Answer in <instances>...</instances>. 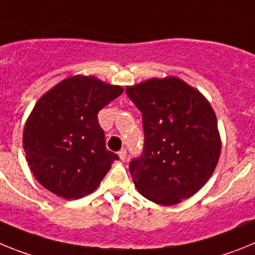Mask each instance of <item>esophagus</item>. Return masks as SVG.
Masks as SVG:
<instances>
[{"mask_svg":"<svg viewBox=\"0 0 255 255\" xmlns=\"http://www.w3.org/2000/svg\"><path fill=\"white\" fill-rule=\"evenodd\" d=\"M118 155L122 160H126V158H127V151H126V149H122L121 151L118 152Z\"/></svg>","mask_w":255,"mask_h":255,"instance_id":"esophagus-1","label":"esophagus"}]
</instances>
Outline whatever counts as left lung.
Masks as SVG:
<instances>
[{
	"mask_svg": "<svg viewBox=\"0 0 255 255\" xmlns=\"http://www.w3.org/2000/svg\"><path fill=\"white\" fill-rule=\"evenodd\" d=\"M142 113L145 149L129 164L134 186L159 205L178 204L208 182L220 160L217 117L200 91L177 77L126 88Z\"/></svg>",
	"mask_w": 255,
	"mask_h": 255,
	"instance_id": "1",
	"label": "left lung"
}]
</instances>
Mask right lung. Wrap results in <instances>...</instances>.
I'll list each match as a JSON object with an SVG mask.
<instances>
[{
    "instance_id": "1",
    "label": "right lung",
    "mask_w": 255,
    "mask_h": 255,
    "mask_svg": "<svg viewBox=\"0 0 255 255\" xmlns=\"http://www.w3.org/2000/svg\"><path fill=\"white\" fill-rule=\"evenodd\" d=\"M125 88L92 75H73L35 103L23 147L35 180L64 199L83 198L100 185L119 156L105 147L97 114Z\"/></svg>"
}]
</instances>
